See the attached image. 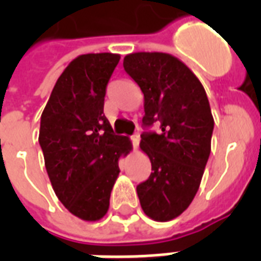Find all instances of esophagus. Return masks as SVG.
I'll use <instances>...</instances> for the list:
<instances>
[{
    "mask_svg": "<svg viewBox=\"0 0 261 261\" xmlns=\"http://www.w3.org/2000/svg\"><path fill=\"white\" fill-rule=\"evenodd\" d=\"M139 139L141 138H139L138 134H134L133 137H131V142H133V147H134V149H137V147H138Z\"/></svg>",
    "mask_w": 261,
    "mask_h": 261,
    "instance_id": "esophagus-1",
    "label": "esophagus"
}]
</instances>
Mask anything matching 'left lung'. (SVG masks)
Listing matches in <instances>:
<instances>
[{"label":"left lung","instance_id":"obj_1","mask_svg":"<svg viewBox=\"0 0 261 261\" xmlns=\"http://www.w3.org/2000/svg\"><path fill=\"white\" fill-rule=\"evenodd\" d=\"M123 67L143 93L145 126L141 150L151 163L150 177L137 187L149 218L167 222L184 213L198 192L211 151L214 118L202 83L167 53H133Z\"/></svg>","mask_w":261,"mask_h":261}]
</instances>
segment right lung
Here are the masks:
<instances>
[{
  "label": "right lung",
  "instance_id": "1",
  "mask_svg": "<svg viewBox=\"0 0 261 261\" xmlns=\"http://www.w3.org/2000/svg\"><path fill=\"white\" fill-rule=\"evenodd\" d=\"M120 55L84 54L73 59L50 94L39 143L51 186L63 206L87 222L101 219L119 176V160L133 149L114 135L104 116L107 84Z\"/></svg>",
  "mask_w": 261,
  "mask_h": 261
}]
</instances>
